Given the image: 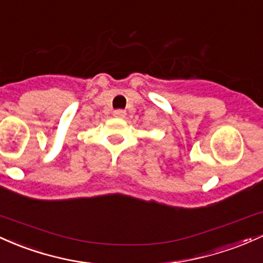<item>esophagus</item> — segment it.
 <instances>
[{
  "instance_id": "1",
  "label": "esophagus",
  "mask_w": 263,
  "mask_h": 263,
  "mask_svg": "<svg viewBox=\"0 0 263 263\" xmlns=\"http://www.w3.org/2000/svg\"><path fill=\"white\" fill-rule=\"evenodd\" d=\"M125 110H122V109H118V110H114L113 116L118 118V119H123V118H125Z\"/></svg>"
}]
</instances>
